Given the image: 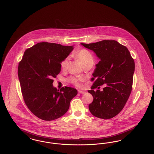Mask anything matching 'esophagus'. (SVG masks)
Returning <instances> with one entry per match:
<instances>
[{"mask_svg":"<svg viewBox=\"0 0 154 154\" xmlns=\"http://www.w3.org/2000/svg\"><path fill=\"white\" fill-rule=\"evenodd\" d=\"M78 91H79V93H80V94H84L85 93V91H82V90H79Z\"/></svg>","mask_w":154,"mask_h":154,"instance_id":"obj_1","label":"esophagus"}]
</instances>
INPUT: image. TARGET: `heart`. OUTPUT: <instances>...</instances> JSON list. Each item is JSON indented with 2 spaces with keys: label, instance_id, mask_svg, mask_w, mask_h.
Here are the masks:
<instances>
[{
  "label": "heart",
  "instance_id": "b5f03b06",
  "mask_svg": "<svg viewBox=\"0 0 154 154\" xmlns=\"http://www.w3.org/2000/svg\"><path fill=\"white\" fill-rule=\"evenodd\" d=\"M74 56L75 58L79 60L81 63L83 64V66H91L92 67L94 63V59L91 54V53L86 49H82L74 54ZM68 65V60L67 59L64 60L60 64L61 67L63 69H65L67 68ZM82 78H77V77H71L69 79V82L72 83L73 84L77 86H80V82L83 81Z\"/></svg>",
  "mask_w": 154,
  "mask_h": 154
}]
</instances>
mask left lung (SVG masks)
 I'll return each instance as SVG.
<instances>
[{"mask_svg": "<svg viewBox=\"0 0 154 154\" xmlns=\"http://www.w3.org/2000/svg\"><path fill=\"white\" fill-rule=\"evenodd\" d=\"M93 50L100 60L93 73L94 81L88 92L93 96L89 104L90 112L100 119L114 117L125 106L132 90L134 60L125 46L116 40H102L94 43H81ZM106 84L101 92L94 89Z\"/></svg>", "mask_w": 154, "mask_h": 154, "instance_id": "left-lung-1", "label": "left lung"}]
</instances>
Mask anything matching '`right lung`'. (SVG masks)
<instances>
[{
  "instance_id": "add662e5",
  "label": "right lung",
  "mask_w": 154,
  "mask_h": 154,
  "mask_svg": "<svg viewBox=\"0 0 154 154\" xmlns=\"http://www.w3.org/2000/svg\"><path fill=\"white\" fill-rule=\"evenodd\" d=\"M73 46L42 42L24 51L19 64L18 77L24 101L30 111L45 121L59 119L68 111L77 90L69 87L59 90L53 78L61 71L60 63Z\"/></svg>"
}]
</instances>
